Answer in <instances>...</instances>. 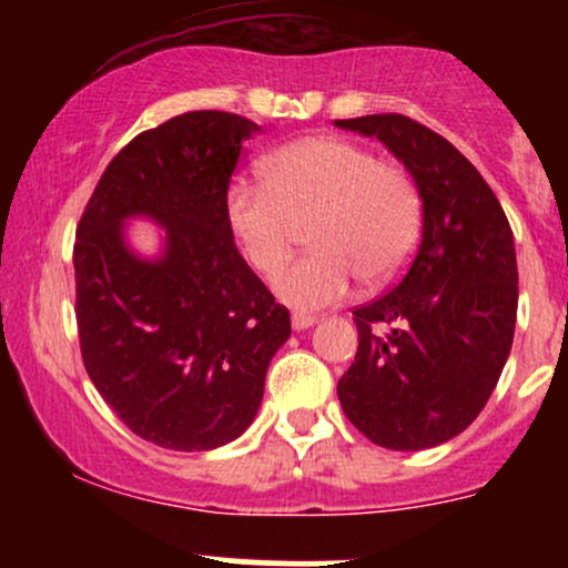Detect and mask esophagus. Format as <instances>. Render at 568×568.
Instances as JSON below:
<instances>
[{"mask_svg":"<svg viewBox=\"0 0 568 568\" xmlns=\"http://www.w3.org/2000/svg\"><path fill=\"white\" fill-rule=\"evenodd\" d=\"M315 323H317V317L310 315V312H293V315H291L293 331H304V328H310V325H315Z\"/></svg>","mask_w":568,"mask_h":568,"instance_id":"obj_1","label":"esophagus"}]
</instances>
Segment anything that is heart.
I'll return each instance as SVG.
<instances>
[{"label":"heart","instance_id":"b5f03b06","mask_svg":"<svg viewBox=\"0 0 568 568\" xmlns=\"http://www.w3.org/2000/svg\"><path fill=\"white\" fill-rule=\"evenodd\" d=\"M264 184L234 181L224 216L240 253L256 272L288 256L298 226L312 219L310 245L272 277L280 302L298 312L342 302L357 280L389 283L414 256L422 226L416 181L397 162L338 135H310L275 149Z\"/></svg>","mask_w":568,"mask_h":568}]
</instances>
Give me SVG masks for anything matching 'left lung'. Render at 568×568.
<instances>
[{
  "label": "left lung",
  "instance_id": "1",
  "mask_svg": "<svg viewBox=\"0 0 568 568\" xmlns=\"http://www.w3.org/2000/svg\"><path fill=\"white\" fill-rule=\"evenodd\" d=\"M336 125L379 139L422 197V240L406 275L352 310L361 342L338 379V403L376 446L422 452L473 425L510 355L513 230L484 175L435 130L403 114Z\"/></svg>",
  "mask_w": 568,
  "mask_h": 568
}]
</instances>
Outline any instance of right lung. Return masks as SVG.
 <instances>
[{"instance_id":"right-lung-1","label":"right lung","mask_w":568,"mask_h":568,"mask_svg":"<svg viewBox=\"0 0 568 568\" xmlns=\"http://www.w3.org/2000/svg\"><path fill=\"white\" fill-rule=\"evenodd\" d=\"M256 122L186 112L109 162L74 243L77 328L88 376L143 440L211 452L251 427L291 315L240 256L224 197ZM166 230L158 260L129 251L124 221Z\"/></svg>"}]
</instances>
